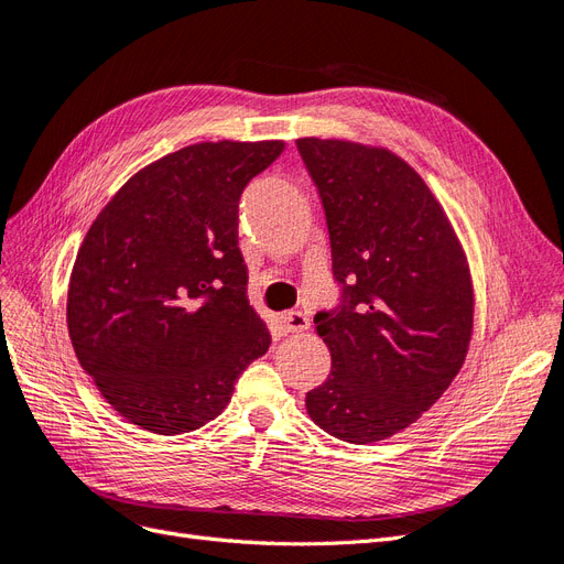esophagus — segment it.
Segmentation results:
<instances>
[{"label":"esophagus","mask_w":564,"mask_h":564,"mask_svg":"<svg viewBox=\"0 0 564 564\" xmlns=\"http://www.w3.org/2000/svg\"><path fill=\"white\" fill-rule=\"evenodd\" d=\"M280 328L284 334H301L310 328V319L303 313H286L280 317Z\"/></svg>","instance_id":"34e87169"}]
</instances>
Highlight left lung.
<instances>
[{
	"label": "left lung",
	"instance_id": "8db88e82",
	"mask_svg": "<svg viewBox=\"0 0 564 564\" xmlns=\"http://www.w3.org/2000/svg\"><path fill=\"white\" fill-rule=\"evenodd\" d=\"M324 205L340 307L317 313L332 373L307 415L340 441H384L443 397L467 359L474 282L432 188L384 147L296 140Z\"/></svg>",
	"mask_w": 564,
	"mask_h": 564
}]
</instances>
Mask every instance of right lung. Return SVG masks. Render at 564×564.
Wrapping results in <instances>:
<instances>
[{
    "label": "right lung",
    "instance_id": "1",
    "mask_svg": "<svg viewBox=\"0 0 564 564\" xmlns=\"http://www.w3.org/2000/svg\"><path fill=\"white\" fill-rule=\"evenodd\" d=\"M282 140L200 142L134 172L88 228L67 291L76 359L140 430H200L270 345L238 247L245 186Z\"/></svg>",
    "mask_w": 564,
    "mask_h": 564
}]
</instances>
